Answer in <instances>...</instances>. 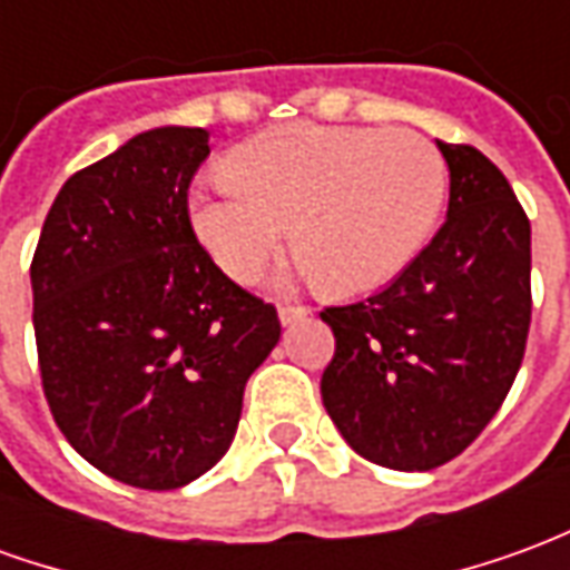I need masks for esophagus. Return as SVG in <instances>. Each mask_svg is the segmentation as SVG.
<instances>
[{
    "instance_id": "1",
    "label": "esophagus",
    "mask_w": 570,
    "mask_h": 570,
    "mask_svg": "<svg viewBox=\"0 0 570 570\" xmlns=\"http://www.w3.org/2000/svg\"><path fill=\"white\" fill-rule=\"evenodd\" d=\"M277 314H281V323H284V326H289V323L305 321L311 311L305 308V305H281V311H277Z\"/></svg>"
}]
</instances>
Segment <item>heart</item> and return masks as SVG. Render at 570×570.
<instances>
[{
    "mask_svg": "<svg viewBox=\"0 0 570 570\" xmlns=\"http://www.w3.org/2000/svg\"><path fill=\"white\" fill-rule=\"evenodd\" d=\"M449 195L442 151L415 130L296 121L240 142L188 213L228 277L253 281L289 237L321 289L391 284L428 247Z\"/></svg>",
    "mask_w": 570,
    "mask_h": 570,
    "instance_id": "obj_1",
    "label": "heart"
}]
</instances>
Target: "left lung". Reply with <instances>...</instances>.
<instances>
[{
  "mask_svg": "<svg viewBox=\"0 0 570 570\" xmlns=\"http://www.w3.org/2000/svg\"><path fill=\"white\" fill-rule=\"evenodd\" d=\"M449 213L382 293L323 308L335 354L321 394L372 464L433 470L464 452L510 394L531 326V223L473 146L442 142Z\"/></svg>",
  "mask_w": 570,
  "mask_h": 570,
  "instance_id": "left-lung-1",
  "label": "left lung"
}]
</instances>
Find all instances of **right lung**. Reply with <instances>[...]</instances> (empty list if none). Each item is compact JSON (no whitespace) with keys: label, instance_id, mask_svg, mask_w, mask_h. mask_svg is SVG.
Returning <instances> with one entry per match:
<instances>
[{"label":"right lung","instance_id":"add662e5","mask_svg":"<svg viewBox=\"0 0 570 570\" xmlns=\"http://www.w3.org/2000/svg\"><path fill=\"white\" fill-rule=\"evenodd\" d=\"M204 128L137 134L72 174L32 256L45 400L106 476L170 491L235 440L244 387L281 338L277 311L228 281L188 219Z\"/></svg>","mask_w":570,"mask_h":570}]
</instances>
